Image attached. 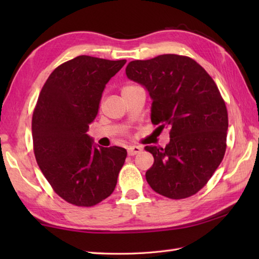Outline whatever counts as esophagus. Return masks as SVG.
<instances>
[{"mask_svg": "<svg viewBox=\"0 0 259 259\" xmlns=\"http://www.w3.org/2000/svg\"><path fill=\"white\" fill-rule=\"evenodd\" d=\"M142 151V148L139 146H131L128 148V155L129 156H135L137 153H139Z\"/></svg>", "mask_w": 259, "mask_h": 259, "instance_id": "34e87169", "label": "esophagus"}]
</instances>
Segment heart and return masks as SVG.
Listing matches in <instances>:
<instances>
[{"label":"heart","instance_id":"1","mask_svg":"<svg viewBox=\"0 0 259 259\" xmlns=\"http://www.w3.org/2000/svg\"><path fill=\"white\" fill-rule=\"evenodd\" d=\"M133 88H135V85H124L122 89H121V93H123L125 92V91H128V90H130V89H133Z\"/></svg>","mask_w":259,"mask_h":259}]
</instances>
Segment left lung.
Listing matches in <instances>:
<instances>
[{
  "instance_id": "8db88e82",
  "label": "left lung",
  "mask_w": 259,
  "mask_h": 259,
  "mask_svg": "<svg viewBox=\"0 0 259 259\" xmlns=\"http://www.w3.org/2000/svg\"><path fill=\"white\" fill-rule=\"evenodd\" d=\"M125 74L149 91L151 122L170 128L166 147H145L155 159L146 172L148 184L170 199L197 194L227 147L228 113L218 87L195 60L178 54L131 61Z\"/></svg>"
}]
</instances>
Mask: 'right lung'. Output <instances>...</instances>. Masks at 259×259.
<instances>
[{
	"instance_id": "right-lung-1",
	"label": "right lung",
	"mask_w": 259,
	"mask_h": 259,
	"mask_svg": "<svg viewBox=\"0 0 259 259\" xmlns=\"http://www.w3.org/2000/svg\"><path fill=\"white\" fill-rule=\"evenodd\" d=\"M125 62L79 56L59 65L38 96L32 117L36 162L54 192L74 206L108 198L124 163V148L98 149L87 131L104 87Z\"/></svg>"
}]
</instances>
